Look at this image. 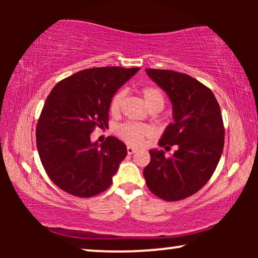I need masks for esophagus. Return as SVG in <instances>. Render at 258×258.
Here are the masks:
<instances>
[{
	"instance_id": "34e87169",
	"label": "esophagus",
	"mask_w": 258,
	"mask_h": 258,
	"mask_svg": "<svg viewBox=\"0 0 258 258\" xmlns=\"http://www.w3.org/2000/svg\"><path fill=\"white\" fill-rule=\"evenodd\" d=\"M126 151H128L129 155H132V154H134V153H136L137 148L133 147V146H128V147H126Z\"/></svg>"
}]
</instances>
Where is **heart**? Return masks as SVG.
Wrapping results in <instances>:
<instances>
[{"instance_id": "heart-1", "label": "heart", "mask_w": 258, "mask_h": 258, "mask_svg": "<svg viewBox=\"0 0 258 258\" xmlns=\"http://www.w3.org/2000/svg\"><path fill=\"white\" fill-rule=\"evenodd\" d=\"M142 96L150 108V110H162L164 107V95L156 87H146L142 89ZM125 100V91L119 90L111 98L109 110L112 115H117L121 111L123 102ZM116 134L121 137L126 143L133 144V146H140L144 142L147 137L151 135V130L149 126L137 124V123H123L116 128Z\"/></svg>"}]
</instances>
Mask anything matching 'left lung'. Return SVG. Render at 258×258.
Returning <instances> with one entry per match:
<instances>
[{"label":"left lung","instance_id":"8db88e82","mask_svg":"<svg viewBox=\"0 0 258 258\" xmlns=\"http://www.w3.org/2000/svg\"><path fill=\"white\" fill-rule=\"evenodd\" d=\"M147 75L168 95L172 122L158 146L165 150L176 144L170 157L164 150L150 149V163L143 175L148 188L165 201L194 195L213 176L224 147L221 108L213 91L185 74L146 69Z\"/></svg>","mask_w":258,"mask_h":258}]
</instances>
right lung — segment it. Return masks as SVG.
Masks as SVG:
<instances>
[{
	"instance_id": "1",
	"label": "right lung",
	"mask_w": 258,
	"mask_h": 258,
	"mask_svg": "<svg viewBox=\"0 0 258 258\" xmlns=\"http://www.w3.org/2000/svg\"><path fill=\"white\" fill-rule=\"evenodd\" d=\"M139 70L84 69L52 88L38 119L36 143L42 165L58 188L91 197L110 186L126 147L114 136L93 142L90 134L107 128L111 98Z\"/></svg>"
}]
</instances>
